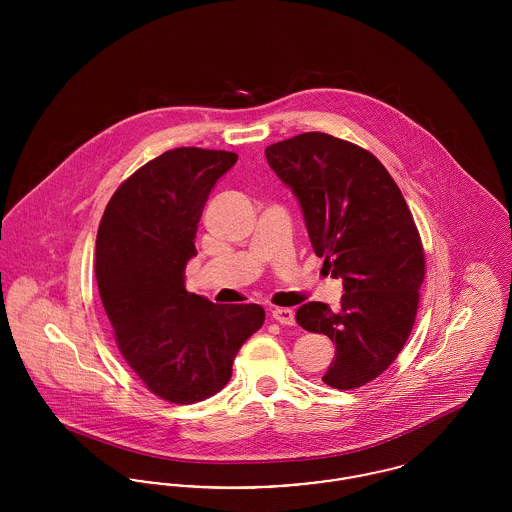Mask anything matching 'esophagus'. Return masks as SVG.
Instances as JSON below:
<instances>
[{"instance_id":"esophagus-1","label":"esophagus","mask_w":512,"mask_h":512,"mask_svg":"<svg viewBox=\"0 0 512 512\" xmlns=\"http://www.w3.org/2000/svg\"><path fill=\"white\" fill-rule=\"evenodd\" d=\"M271 314H273V319H276L280 325H294L296 323L294 312L290 308H273Z\"/></svg>"}]
</instances>
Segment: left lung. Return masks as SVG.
<instances>
[{"instance_id": "8db88e82", "label": "left lung", "mask_w": 512, "mask_h": 512, "mask_svg": "<svg viewBox=\"0 0 512 512\" xmlns=\"http://www.w3.org/2000/svg\"><path fill=\"white\" fill-rule=\"evenodd\" d=\"M265 156L298 198L315 255L343 278L339 310L308 302L296 321L335 343L321 380L360 388L394 362L415 323L425 253L409 206L388 169L341 138L306 132Z\"/></svg>"}]
</instances>
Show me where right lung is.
Wrapping results in <instances>:
<instances>
[{
  "instance_id": "obj_1",
  "label": "right lung",
  "mask_w": 512,
  "mask_h": 512,
  "mask_svg": "<svg viewBox=\"0 0 512 512\" xmlns=\"http://www.w3.org/2000/svg\"><path fill=\"white\" fill-rule=\"evenodd\" d=\"M236 161L222 150H169L118 187L99 224L95 278L118 351L171 403L220 392L265 321L257 304H212L185 288L202 208Z\"/></svg>"
}]
</instances>
